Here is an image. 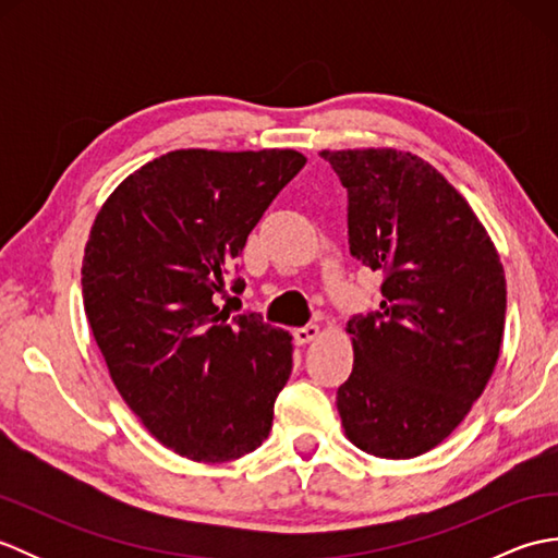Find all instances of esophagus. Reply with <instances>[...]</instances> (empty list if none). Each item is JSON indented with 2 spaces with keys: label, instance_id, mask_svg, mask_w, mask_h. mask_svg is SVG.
<instances>
[{
  "label": "esophagus",
  "instance_id": "34e87169",
  "mask_svg": "<svg viewBox=\"0 0 558 558\" xmlns=\"http://www.w3.org/2000/svg\"><path fill=\"white\" fill-rule=\"evenodd\" d=\"M318 336H322V328H318L316 324H310V326H302V328H294L292 330V338L298 345H306V342L316 340Z\"/></svg>",
  "mask_w": 558,
  "mask_h": 558
}]
</instances>
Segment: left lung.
<instances>
[{
	"instance_id": "left-lung-1",
	"label": "left lung",
	"mask_w": 558,
	"mask_h": 558,
	"mask_svg": "<svg viewBox=\"0 0 558 558\" xmlns=\"http://www.w3.org/2000/svg\"><path fill=\"white\" fill-rule=\"evenodd\" d=\"M348 189L350 254L381 270V310L348 322L354 364L338 388L350 441L417 458L465 420L494 374L506 278L470 204L396 148L322 150Z\"/></svg>"
}]
</instances>
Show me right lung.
<instances>
[{
	"label": "right lung",
	"instance_id": "1",
	"mask_svg": "<svg viewBox=\"0 0 558 558\" xmlns=\"http://www.w3.org/2000/svg\"><path fill=\"white\" fill-rule=\"evenodd\" d=\"M304 162L290 148L172 150L129 174L90 228L81 286L93 338L126 405L189 460H236L268 438L292 336L216 302Z\"/></svg>",
	"mask_w": 558,
	"mask_h": 558
}]
</instances>
